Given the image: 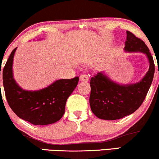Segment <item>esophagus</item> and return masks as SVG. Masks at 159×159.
Segmentation results:
<instances>
[{
    "label": "esophagus",
    "mask_w": 159,
    "mask_h": 159,
    "mask_svg": "<svg viewBox=\"0 0 159 159\" xmlns=\"http://www.w3.org/2000/svg\"><path fill=\"white\" fill-rule=\"evenodd\" d=\"M80 81L87 82L89 81V77L87 75H82L80 76Z\"/></svg>",
    "instance_id": "34e87169"
}]
</instances>
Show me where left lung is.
<instances>
[{"mask_svg": "<svg viewBox=\"0 0 159 159\" xmlns=\"http://www.w3.org/2000/svg\"><path fill=\"white\" fill-rule=\"evenodd\" d=\"M124 51L140 52L147 56L149 70L138 82L121 84L113 81L105 72H98L90 80L91 111L98 118L115 120L132 114L143 103L152 82L155 64L152 56L143 41L127 31Z\"/></svg>", "mask_w": 159, "mask_h": 159, "instance_id": "1", "label": "left lung"}]
</instances>
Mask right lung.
I'll return each instance as SVG.
<instances>
[{"label": "right lung", "mask_w": 159, "mask_h": 159, "mask_svg": "<svg viewBox=\"0 0 159 159\" xmlns=\"http://www.w3.org/2000/svg\"><path fill=\"white\" fill-rule=\"evenodd\" d=\"M16 49L11 52L3 69V84L7 102L19 117L33 125L56 123L64 114L67 98L77 87L79 78L56 80L48 87L37 90H24L13 78L12 64Z\"/></svg>", "instance_id": "right-lung-1"}]
</instances>
